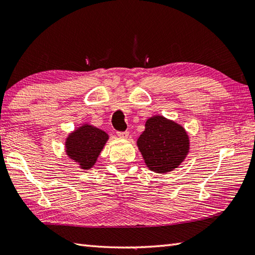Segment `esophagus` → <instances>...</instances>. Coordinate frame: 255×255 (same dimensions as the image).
I'll use <instances>...</instances> for the list:
<instances>
[{"instance_id": "34e87169", "label": "esophagus", "mask_w": 255, "mask_h": 255, "mask_svg": "<svg viewBox=\"0 0 255 255\" xmlns=\"http://www.w3.org/2000/svg\"><path fill=\"white\" fill-rule=\"evenodd\" d=\"M118 137L122 138V139H127L129 136V132L128 131H123V132H117Z\"/></svg>"}]
</instances>
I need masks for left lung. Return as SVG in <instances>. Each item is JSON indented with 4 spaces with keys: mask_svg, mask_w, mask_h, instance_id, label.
I'll list each match as a JSON object with an SVG mask.
<instances>
[{
    "mask_svg": "<svg viewBox=\"0 0 255 255\" xmlns=\"http://www.w3.org/2000/svg\"><path fill=\"white\" fill-rule=\"evenodd\" d=\"M137 147L149 170L168 173L184 161L190 150V139L180 124L156 115L147 119Z\"/></svg>",
    "mask_w": 255,
    "mask_h": 255,
    "instance_id": "left-lung-1",
    "label": "left lung"
}]
</instances>
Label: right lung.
Returning a JSON list of instances; mask_svg holds the SVG:
<instances>
[{
  "instance_id": "obj_1",
  "label": "right lung",
  "mask_w": 255,
  "mask_h": 255,
  "mask_svg": "<svg viewBox=\"0 0 255 255\" xmlns=\"http://www.w3.org/2000/svg\"><path fill=\"white\" fill-rule=\"evenodd\" d=\"M109 136L102 129L89 124H82L65 139V152L82 170H89L97 162Z\"/></svg>"
}]
</instances>
